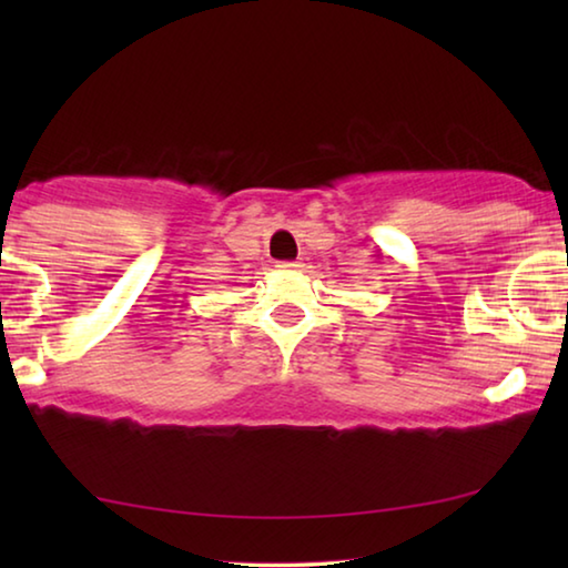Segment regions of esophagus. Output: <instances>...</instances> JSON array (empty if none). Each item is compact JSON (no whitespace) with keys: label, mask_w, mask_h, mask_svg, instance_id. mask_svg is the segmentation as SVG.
<instances>
[{"label":"esophagus","mask_w":568,"mask_h":568,"mask_svg":"<svg viewBox=\"0 0 568 568\" xmlns=\"http://www.w3.org/2000/svg\"><path fill=\"white\" fill-rule=\"evenodd\" d=\"M277 267H283V271H291V267H297V263L285 261V263H277Z\"/></svg>","instance_id":"1"}]
</instances>
